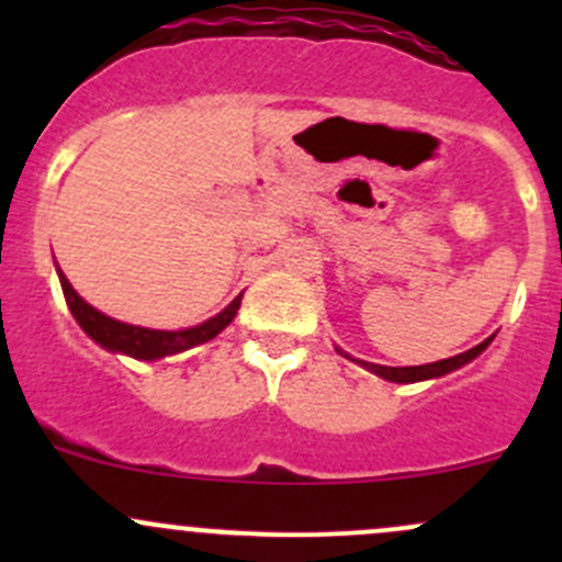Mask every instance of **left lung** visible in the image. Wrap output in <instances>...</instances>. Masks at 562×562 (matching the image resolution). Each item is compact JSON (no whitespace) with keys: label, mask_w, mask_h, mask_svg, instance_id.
Returning a JSON list of instances; mask_svg holds the SVG:
<instances>
[{"label":"left lung","mask_w":562,"mask_h":562,"mask_svg":"<svg viewBox=\"0 0 562 562\" xmlns=\"http://www.w3.org/2000/svg\"><path fill=\"white\" fill-rule=\"evenodd\" d=\"M492 339H495V334H492V337H486L481 345H475V348L464 350V353L451 356V359L432 361V364H418V367H386V364H372V361L350 359V356L345 353V350H339V348H337V350L345 356V359L356 361V364H361V367H364V370H370L372 375L383 378V381H391V383H422V381H435V378H443V375H449V372L459 370V367L470 364V361H473L475 356H481L486 348H490Z\"/></svg>","instance_id":"left-lung-1"}]
</instances>
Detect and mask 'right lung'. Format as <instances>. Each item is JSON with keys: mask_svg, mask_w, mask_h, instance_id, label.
<instances>
[{"mask_svg": "<svg viewBox=\"0 0 562 562\" xmlns=\"http://www.w3.org/2000/svg\"><path fill=\"white\" fill-rule=\"evenodd\" d=\"M56 274H59L61 293H65V302L70 307L72 317L78 321V326L100 345V348L111 350V353L130 356V359L138 361H157L166 359V356L184 353V350L195 348V345L209 342V339L217 337L223 328L231 326L236 313L241 307V293L214 317L198 323L190 328H176V331H162V328H146V326H133V323H122L116 317H108L100 310H94L92 304L83 302L76 293V288L70 285L61 269L56 266Z\"/></svg>", "mask_w": 562, "mask_h": 562, "instance_id": "obj_1", "label": "right lung"}]
</instances>
